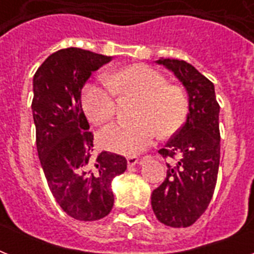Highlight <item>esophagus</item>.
Instances as JSON below:
<instances>
[{
  "label": "esophagus",
  "mask_w": 254,
  "mask_h": 254,
  "mask_svg": "<svg viewBox=\"0 0 254 254\" xmlns=\"http://www.w3.org/2000/svg\"><path fill=\"white\" fill-rule=\"evenodd\" d=\"M137 163H139V159L137 158V157H129V158H127V166L129 167L135 166Z\"/></svg>",
  "instance_id": "esophagus-1"
}]
</instances>
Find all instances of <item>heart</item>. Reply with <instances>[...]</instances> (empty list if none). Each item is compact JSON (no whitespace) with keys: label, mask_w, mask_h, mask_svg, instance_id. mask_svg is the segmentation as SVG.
I'll return each instance as SVG.
<instances>
[{"label":"heart","mask_w":254,"mask_h":254,"mask_svg":"<svg viewBox=\"0 0 254 254\" xmlns=\"http://www.w3.org/2000/svg\"><path fill=\"white\" fill-rule=\"evenodd\" d=\"M107 84H88L81 103L88 119L104 124L115 115V93L139 99L135 123H116L100 131L101 146L123 155H135L146 150L155 138L177 133L189 113V100L181 87L167 84L157 69L145 64H131L105 77Z\"/></svg>","instance_id":"1"}]
</instances>
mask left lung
<instances>
[{"label": "left lung", "mask_w": 254, "mask_h": 254, "mask_svg": "<svg viewBox=\"0 0 254 254\" xmlns=\"http://www.w3.org/2000/svg\"><path fill=\"white\" fill-rule=\"evenodd\" d=\"M179 79L189 95L183 127L158 151L167 163V175L151 193V207L161 223L190 227L204 213L212 199L220 163V130L215 87L193 65L178 59L157 61Z\"/></svg>", "instance_id": "8db88e82"}]
</instances>
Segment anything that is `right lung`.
<instances>
[{"label":"right lung","instance_id":"add662e5","mask_svg":"<svg viewBox=\"0 0 254 254\" xmlns=\"http://www.w3.org/2000/svg\"><path fill=\"white\" fill-rule=\"evenodd\" d=\"M112 57L69 47L51 54L33 79L37 150L50 191L67 215L100 220L112 211V179L127 170L123 155H93V134L83 108L85 81Z\"/></svg>","mask_w":254,"mask_h":254}]
</instances>
